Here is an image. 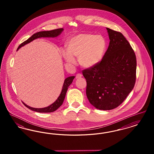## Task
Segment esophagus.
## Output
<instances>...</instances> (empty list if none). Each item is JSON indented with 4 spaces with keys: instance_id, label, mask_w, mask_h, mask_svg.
I'll return each instance as SVG.
<instances>
[{
    "instance_id": "1",
    "label": "esophagus",
    "mask_w": 154,
    "mask_h": 154,
    "mask_svg": "<svg viewBox=\"0 0 154 154\" xmlns=\"http://www.w3.org/2000/svg\"><path fill=\"white\" fill-rule=\"evenodd\" d=\"M82 77V74L80 73H78L77 74V75H76V76H75V78L76 79H80Z\"/></svg>"
}]
</instances>
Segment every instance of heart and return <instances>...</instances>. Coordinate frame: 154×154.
Returning <instances> with one entry per match:
<instances>
[{
  "instance_id": "b5f03b06",
  "label": "heart",
  "mask_w": 154,
  "mask_h": 154,
  "mask_svg": "<svg viewBox=\"0 0 154 154\" xmlns=\"http://www.w3.org/2000/svg\"><path fill=\"white\" fill-rule=\"evenodd\" d=\"M106 46V40L100 35L81 33L69 40L67 50H62V55L70 64L75 63L74 57H75L79 58L81 66L90 68L102 60Z\"/></svg>"
}]
</instances>
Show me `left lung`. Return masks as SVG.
I'll return each instance as SVG.
<instances>
[{"label":"left lung","mask_w":154,"mask_h":154,"mask_svg":"<svg viewBox=\"0 0 154 154\" xmlns=\"http://www.w3.org/2000/svg\"><path fill=\"white\" fill-rule=\"evenodd\" d=\"M106 29L110 43L102 60L82 70L88 99L102 110L114 109L123 102L136 78V57L131 45L121 32Z\"/></svg>","instance_id":"obj_1"}]
</instances>
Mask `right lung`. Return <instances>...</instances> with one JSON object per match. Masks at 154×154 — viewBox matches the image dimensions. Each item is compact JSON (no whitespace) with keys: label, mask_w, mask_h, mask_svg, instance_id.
<instances>
[{"label":"right lung","mask_w":154,"mask_h":154,"mask_svg":"<svg viewBox=\"0 0 154 154\" xmlns=\"http://www.w3.org/2000/svg\"><path fill=\"white\" fill-rule=\"evenodd\" d=\"M63 30V28H59V29H57L52 30H49V31H42V32H38L37 33H36L33 34L32 36L29 37L28 40L23 42L22 43L20 44L17 48V50L20 49L21 47L25 45V44H28L30 42H32L35 39H36L37 38H40V37H55L59 36L62 32ZM74 76H70L67 78L64 81V83L63 85V87L62 91L60 92V95L59 96L58 99L56 100V101L54 103H53L50 106L44 107V108H40V109H37V108H33L29 106L26 105L24 103L23 104L29 109H30L32 111H35L38 112H54L55 110H57L59 107L62 104L63 102V100L65 98L66 96V92L67 91L68 87L70 86V85L72 83L73 80L74 79Z\"/></svg>","instance_id":"right-lung-1"}]
</instances>
